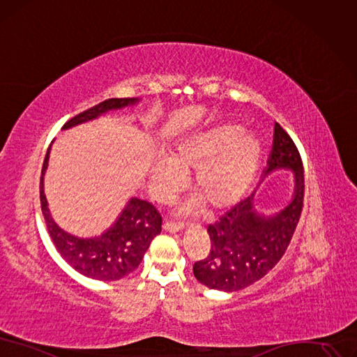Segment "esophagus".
Segmentation results:
<instances>
[{"mask_svg": "<svg viewBox=\"0 0 357 357\" xmlns=\"http://www.w3.org/2000/svg\"><path fill=\"white\" fill-rule=\"evenodd\" d=\"M163 228L169 232H178L183 229V223L182 222H175V220H166L163 223Z\"/></svg>", "mask_w": 357, "mask_h": 357, "instance_id": "34e87169", "label": "esophagus"}]
</instances>
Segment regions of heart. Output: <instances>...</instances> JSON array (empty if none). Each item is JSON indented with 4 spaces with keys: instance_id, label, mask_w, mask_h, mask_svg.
<instances>
[{
    "instance_id": "obj_1",
    "label": "heart",
    "mask_w": 357,
    "mask_h": 357,
    "mask_svg": "<svg viewBox=\"0 0 357 357\" xmlns=\"http://www.w3.org/2000/svg\"><path fill=\"white\" fill-rule=\"evenodd\" d=\"M261 157V144L238 125H223L181 142L174 157L157 155L151 166V188L157 199L169 200L192 174L194 199L185 210L207 206L210 212L228 208L252 183Z\"/></svg>"
}]
</instances>
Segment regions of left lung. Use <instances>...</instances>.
Here are the masks:
<instances>
[{"label": "left lung", "instance_id": "8db88e82", "mask_svg": "<svg viewBox=\"0 0 357 357\" xmlns=\"http://www.w3.org/2000/svg\"><path fill=\"white\" fill-rule=\"evenodd\" d=\"M291 169L296 178L293 202L280 213L256 212L255 192L207 227L210 252L194 263L197 281L219 291H238L263 278L284 256L291 241L305 199V169L294 141L275 123L272 153L265 175Z\"/></svg>", "mask_w": 357, "mask_h": 357}]
</instances>
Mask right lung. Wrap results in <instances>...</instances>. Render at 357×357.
<instances>
[{"label": "right lung", "mask_w": 357, "mask_h": 357, "mask_svg": "<svg viewBox=\"0 0 357 357\" xmlns=\"http://www.w3.org/2000/svg\"><path fill=\"white\" fill-rule=\"evenodd\" d=\"M135 101V98H109L76 114L63 125V129L91 121L107 110L122 109ZM50 149L51 147L47 150L43 165L39 199H41V210L48 234L57 252L75 271L88 278L98 281H117L123 278L139 266L153 238L162 232L160 213L151 203L132 199L114 225L100 236L77 238V236L64 232L52 220L44 194V175L48 166Z\"/></svg>", "instance_id": "right-lung-1"}]
</instances>
